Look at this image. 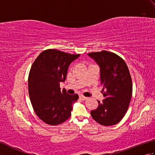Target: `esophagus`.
Returning <instances> with one entry per match:
<instances>
[{
    "instance_id": "1",
    "label": "esophagus",
    "mask_w": 155,
    "mask_h": 155,
    "mask_svg": "<svg viewBox=\"0 0 155 155\" xmlns=\"http://www.w3.org/2000/svg\"><path fill=\"white\" fill-rule=\"evenodd\" d=\"M79 98H81V99H82V100H83V101H84V100H86V99H87V97H84V96H83V95H81V96H79Z\"/></svg>"
}]
</instances>
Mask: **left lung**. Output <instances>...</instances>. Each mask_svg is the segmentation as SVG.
Returning a JSON list of instances; mask_svg holds the SVG:
<instances>
[{"instance_id":"8db88e82","label":"left lung","mask_w":155,"mask_h":155,"mask_svg":"<svg viewBox=\"0 0 155 155\" xmlns=\"http://www.w3.org/2000/svg\"><path fill=\"white\" fill-rule=\"evenodd\" d=\"M100 67L103 103L91 110L93 119L104 126L117 124L126 114L133 93L132 79L126 62L119 56L102 51L88 53Z\"/></svg>"}]
</instances>
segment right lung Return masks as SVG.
Masks as SVG:
<instances>
[{
    "instance_id": "1",
    "label": "right lung",
    "mask_w": 155,
    "mask_h": 155,
    "mask_svg": "<svg viewBox=\"0 0 155 155\" xmlns=\"http://www.w3.org/2000/svg\"><path fill=\"white\" fill-rule=\"evenodd\" d=\"M80 54L47 49L38 56L29 72L28 93L33 109L39 118L50 125H57L71 117L72 104L78 95L61 91L71 62Z\"/></svg>"
}]
</instances>
